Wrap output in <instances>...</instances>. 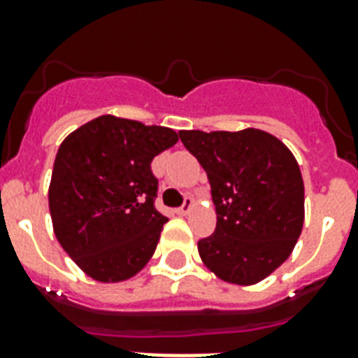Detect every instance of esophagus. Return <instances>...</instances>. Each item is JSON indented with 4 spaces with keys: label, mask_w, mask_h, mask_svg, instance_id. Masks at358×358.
<instances>
[{
    "label": "esophagus",
    "mask_w": 358,
    "mask_h": 358,
    "mask_svg": "<svg viewBox=\"0 0 358 358\" xmlns=\"http://www.w3.org/2000/svg\"><path fill=\"white\" fill-rule=\"evenodd\" d=\"M191 208H193V199H191V196H185L184 206L178 208V210H176V213H178V215H187V213L191 212Z\"/></svg>",
    "instance_id": "esophagus-1"
}]
</instances>
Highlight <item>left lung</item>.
I'll return each mask as SVG.
<instances>
[{
	"mask_svg": "<svg viewBox=\"0 0 358 358\" xmlns=\"http://www.w3.org/2000/svg\"><path fill=\"white\" fill-rule=\"evenodd\" d=\"M206 171L217 227L199 241L204 266L221 280L252 286L292 255L305 223V184L288 146L264 129L178 131Z\"/></svg>",
	"mask_w": 358,
	"mask_h": 358,
	"instance_id": "1",
	"label": "left lung"
}]
</instances>
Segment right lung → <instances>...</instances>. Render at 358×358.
<instances>
[{"label": "right lung", "instance_id": "obj_1", "mask_svg": "<svg viewBox=\"0 0 358 358\" xmlns=\"http://www.w3.org/2000/svg\"><path fill=\"white\" fill-rule=\"evenodd\" d=\"M178 143L165 126L102 115L61 143L48 202L55 238L98 282H122L154 255L169 219L154 208L152 159Z\"/></svg>", "mask_w": 358, "mask_h": 358}]
</instances>
